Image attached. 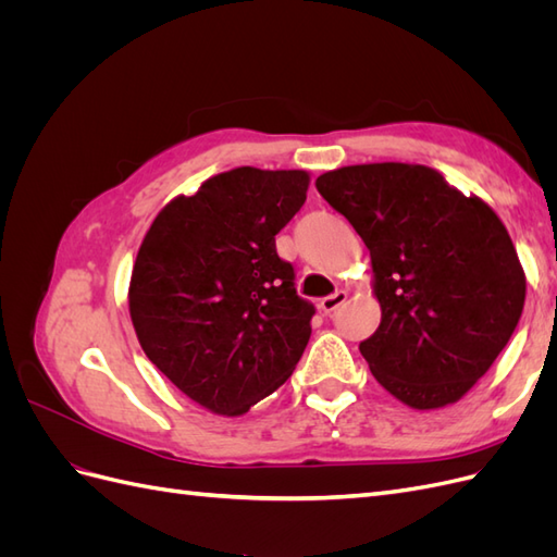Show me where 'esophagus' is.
Here are the masks:
<instances>
[{"label":"esophagus","instance_id":"34e87169","mask_svg":"<svg viewBox=\"0 0 557 557\" xmlns=\"http://www.w3.org/2000/svg\"><path fill=\"white\" fill-rule=\"evenodd\" d=\"M344 301H346V293H344V290H336V293H332V295L320 299L318 307H320V311H323V313H332V311L339 309V307L344 305Z\"/></svg>","mask_w":557,"mask_h":557}]
</instances>
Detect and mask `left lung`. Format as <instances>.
<instances>
[{
	"label": "left lung",
	"mask_w": 557,
	"mask_h": 557,
	"mask_svg": "<svg viewBox=\"0 0 557 557\" xmlns=\"http://www.w3.org/2000/svg\"><path fill=\"white\" fill-rule=\"evenodd\" d=\"M315 188L372 256L381 325L360 352L374 379L418 411L458 401L509 344L525 305L507 227L423 164L342 166Z\"/></svg>",
	"instance_id": "8db88e82"
}]
</instances>
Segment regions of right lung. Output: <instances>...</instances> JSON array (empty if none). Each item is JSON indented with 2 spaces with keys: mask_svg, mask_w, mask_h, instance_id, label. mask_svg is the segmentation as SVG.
I'll return each mask as SVG.
<instances>
[{
  "mask_svg": "<svg viewBox=\"0 0 557 557\" xmlns=\"http://www.w3.org/2000/svg\"><path fill=\"white\" fill-rule=\"evenodd\" d=\"M307 190V172L237 166L172 199L137 252L129 315L139 344L218 416H242L272 395L309 344L315 309L276 252Z\"/></svg>",
  "mask_w": 557,
  "mask_h": 557,
  "instance_id": "obj_1",
  "label": "right lung"
}]
</instances>
